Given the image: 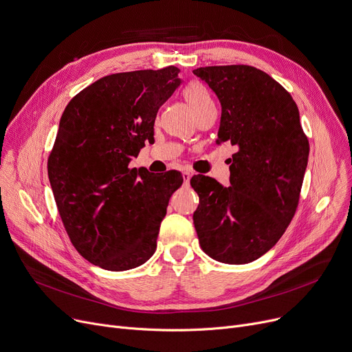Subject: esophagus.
Returning <instances> with one entry per match:
<instances>
[{
  "label": "esophagus",
  "mask_w": 352,
  "mask_h": 352,
  "mask_svg": "<svg viewBox=\"0 0 352 352\" xmlns=\"http://www.w3.org/2000/svg\"><path fill=\"white\" fill-rule=\"evenodd\" d=\"M182 177H184V181L186 182H190V179H191V177H192V173L191 171H188V170H186L182 173Z\"/></svg>",
  "instance_id": "1"
}]
</instances>
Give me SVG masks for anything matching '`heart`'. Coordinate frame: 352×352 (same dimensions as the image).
<instances>
[{
	"instance_id": "b5f03b06",
	"label": "heart",
	"mask_w": 352,
	"mask_h": 352,
	"mask_svg": "<svg viewBox=\"0 0 352 352\" xmlns=\"http://www.w3.org/2000/svg\"><path fill=\"white\" fill-rule=\"evenodd\" d=\"M184 98H186V101L194 111L195 117L198 114H201L202 111H206L207 108L214 105V101L210 96V92L207 91V88L204 85H201L199 82H192L186 89H184Z\"/></svg>"
}]
</instances>
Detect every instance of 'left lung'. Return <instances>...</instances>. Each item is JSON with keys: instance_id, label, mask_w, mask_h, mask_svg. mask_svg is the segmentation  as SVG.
I'll return each instance as SVG.
<instances>
[{"instance_id": "obj_1", "label": "left lung", "mask_w": 352, "mask_h": 352, "mask_svg": "<svg viewBox=\"0 0 352 352\" xmlns=\"http://www.w3.org/2000/svg\"><path fill=\"white\" fill-rule=\"evenodd\" d=\"M221 104L217 144L238 150L230 158V184L194 175L199 197L192 219L199 245L215 261L248 264L270 251L298 207L309 142L289 92L250 65L192 71Z\"/></svg>"}]
</instances>
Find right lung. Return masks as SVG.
Segmentation results:
<instances>
[{"instance_id": "add662e5", "label": "right lung", "mask_w": 352, "mask_h": 352, "mask_svg": "<svg viewBox=\"0 0 352 352\" xmlns=\"http://www.w3.org/2000/svg\"><path fill=\"white\" fill-rule=\"evenodd\" d=\"M177 67L111 74L65 107L48 178L72 245L91 264L126 271L150 260L179 171L129 168L154 141L160 107L181 85Z\"/></svg>"}]
</instances>
